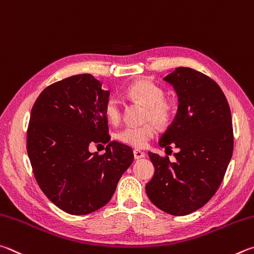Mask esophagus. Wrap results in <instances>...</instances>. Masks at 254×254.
Segmentation results:
<instances>
[{
	"label": "esophagus",
	"mask_w": 254,
	"mask_h": 254,
	"mask_svg": "<svg viewBox=\"0 0 254 254\" xmlns=\"http://www.w3.org/2000/svg\"><path fill=\"white\" fill-rule=\"evenodd\" d=\"M134 156H135L136 159L143 158V157H145V153L141 152V150H139V149H135L134 150Z\"/></svg>",
	"instance_id": "obj_1"
}]
</instances>
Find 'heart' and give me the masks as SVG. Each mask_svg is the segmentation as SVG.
<instances>
[{
    "mask_svg": "<svg viewBox=\"0 0 254 254\" xmlns=\"http://www.w3.org/2000/svg\"><path fill=\"white\" fill-rule=\"evenodd\" d=\"M126 96L147 107L146 120H153L158 126L165 127L172 122L175 113V107L172 101L164 99L165 92L162 88L145 79L132 82L126 89ZM105 116L108 122L117 124L123 116V106L117 96H110L105 102ZM157 134V128L154 124L144 126H127L117 134V138L132 147L143 148L148 141Z\"/></svg>",
    "mask_w": 254,
    "mask_h": 254,
    "instance_id": "heart-1",
    "label": "heart"
}]
</instances>
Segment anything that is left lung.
Wrapping results in <instances>:
<instances>
[{"mask_svg":"<svg viewBox=\"0 0 254 254\" xmlns=\"http://www.w3.org/2000/svg\"><path fill=\"white\" fill-rule=\"evenodd\" d=\"M164 80L179 107L158 145L180 152L175 162L148 153L155 173L145 189L159 210L183 216L205 205L223 181L233 153L232 117L223 91L207 75L180 66Z\"/></svg>","mask_w":254,"mask_h":254,"instance_id":"obj_1","label":"left lung"}]
</instances>
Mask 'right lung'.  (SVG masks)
<instances>
[{
  "instance_id": "obj_1",
  "label": "right lung",
  "mask_w": 254,
  "mask_h": 254,
  "mask_svg": "<svg viewBox=\"0 0 254 254\" xmlns=\"http://www.w3.org/2000/svg\"><path fill=\"white\" fill-rule=\"evenodd\" d=\"M109 91L89 73L50 84L31 110L26 150L46 196L62 211L84 215L113 196L120 177L134 161L129 146L109 141L105 102ZM107 143L105 154L88 152Z\"/></svg>"
}]
</instances>
